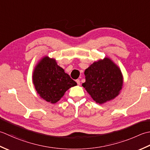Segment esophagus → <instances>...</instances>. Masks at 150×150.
<instances>
[{
    "label": "esophagus",
    "mask_w": 150,
    "mask_h": 150,
    "mask_svg": "<svg viewBox=\"0 0 150 150\" xmlns=\"http://www.w3.org/2000/svg\"><path fill=\"white\" fill-rule=\"evenodd\" d=\"M76 83H77V84L78 85H80V80H79V79H76Z\"/></svg>",
    "instance_id": "esophagus-1"
}]
</instances>
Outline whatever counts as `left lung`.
I'll return each mask as SVG.
<instances>
[{"label":"left lung","instance_id":"left-lung-1","mask_svg":"<svg viewBox=\"0 0 150 150\" xmlns=\"http://www.w3.org/2000/svg\"><path fill=\"white\" fill-rule=\"evenodd\" d=\"M85 82L82 84L93 100L100 104L115 98L123 85L119 67L109 57L100 59L85 69Z\"/></svg>","mask_w":150,"mask_h":150}]
</instances>
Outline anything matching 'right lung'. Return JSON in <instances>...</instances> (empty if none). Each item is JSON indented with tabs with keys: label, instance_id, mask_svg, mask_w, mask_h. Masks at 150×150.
<instances>
[{
	"label": "right lung",
	"instance_id": "1",
	"mask_svg": "<svg viewBox=\"0 0 150 150\" xmlns=\"http://www.w3.org/2000/svg\"><path fill=\"white\" fill-rule=\"evenodd\" d=\"M32 81L41 98L51 103H56L76 82L57 64L56 60L45 56L35 67Z\"/></svg>",
	"mask_w": 150,
	"mask_h": 150
}]
</instances>
